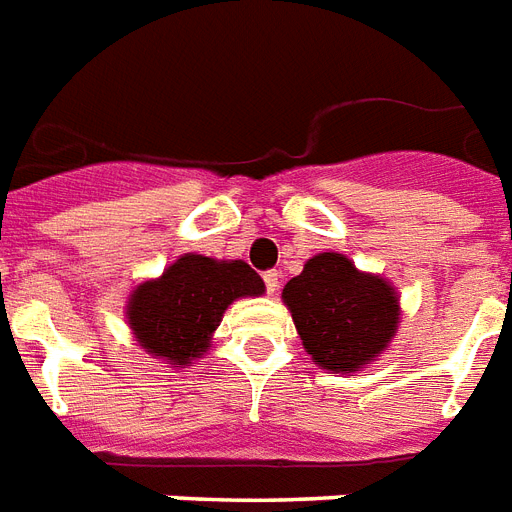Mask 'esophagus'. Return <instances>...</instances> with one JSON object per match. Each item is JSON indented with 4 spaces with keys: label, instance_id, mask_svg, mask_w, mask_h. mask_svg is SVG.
Here are the masks:
<instances>
[{
    "label": "esophagus",
    "instance_id": "1",
    "mask_svg": "<svg viewBox=\"0 0 512 512\" xmlns=\"http://www.w3.org/2000/svg\"><path fill=\"white\" fill-rule=\"evenodd\" d=\"M263 281H265V289H268L270 294H276L278 284H281V273H278V270H265Z\"/></svg>",
    "mask_w": 512,
    "mask_h": 512
}]
</instances>
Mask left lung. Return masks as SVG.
<instances>
[{
	"label": "left lung",
	"instance_id": "1",
	"mask_svg": "<svg viewBox=\"0 0 512 512\" xmlns=\"http://www.w3.org/2000/svg\"><path fill=\"white\" fill-rule=\"evenodd\" d=\"M284 302L307 355L326 371L371 363L397 331L400 305L384 278L360 273L344 255L323 252L284 286Z\"/></svg>",
	"mask_w": 512,
	"mask_h": 512
}]
</instances>
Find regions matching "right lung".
<instances>
[{
    "label": "right lung",
    "mask_w": 512,
    "mask_h": 512,
    "mask_svg": "<svg viewBox=\"0 0 512 512\" xmlns=\"http://www.w3.org/2000/svg\"><path fill=\"white\" fill-rule=\"evenodd\" d=\"M263 292V278L242 260L184 255L131 294L128 323L144 350L181 368L207 350L234 299Z\"/></svg>",
    "instance_id": "right-lung-1"
}]
</instances>
